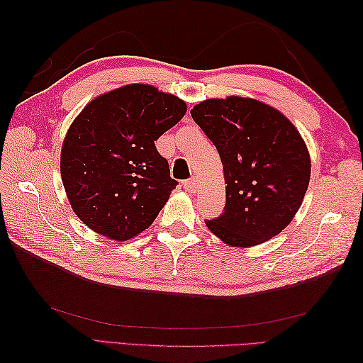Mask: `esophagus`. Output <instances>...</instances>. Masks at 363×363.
Returning a JSON list of instances; mask_svg holds the SVG:
<instances>
[{"label":"esophagus","instance_id":"34e87169","mask_svg":"<svg viewBox=\"0 0 363 363\" xmlns=\"http://www.w3.org/2000/svg\"><path fill=\"white\" fill-rule=\"evenodd\" d=\"M184 189H186L189 194H195L198 190V181L196 179H189V181H184Z\"/></svg>","mask_w":363,"mask_h":363}]
</instances>
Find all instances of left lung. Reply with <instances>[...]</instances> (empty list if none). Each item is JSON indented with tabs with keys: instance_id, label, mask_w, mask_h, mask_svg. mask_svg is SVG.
Segmentation results:
<instances>
[{
	"instance_id": "1",
	"label": "left lung",
	"mask_w": 363,
	"mask_h": 363,
	"mask_svg": "<svg viewBox=\"0 0 363 363\" xmlns=\"http://www.w3.org/2000/svg\"><path fill=\"white\" fill-rule=\"evenodd\" d=\"M191 118L217 148L225 172L226 204L206 220L230 246L264 243L289 226L311 179V157L287 117L257 99H206Z\"/></svg>"
}]
</instances>
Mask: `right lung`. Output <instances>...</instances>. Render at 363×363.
I'll list each match as a JSON object with an SVG mask.
<instances>
[{
  "label": "right lung",
  "mask_w": 363,
  "mask_h": 363,
  "mask_svg": "<svg viewBox=\"0 0 363 363\" xmlns=\"http://www.w3.org/2000/svg\"><path fill=\"white\" fill-rule=\"evenodd\" d=\"M186 112L182 99L145 84L84 107L60 152L68 201L84 225L118 242L152 225L177 184L154 142Z\"/></svg>",
  "instance_id": "obj_1"
}]
</instances>
